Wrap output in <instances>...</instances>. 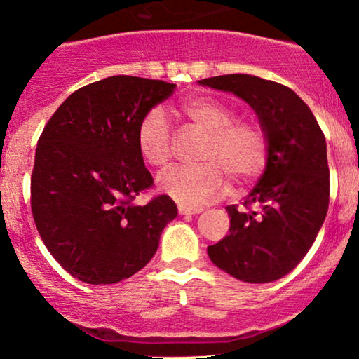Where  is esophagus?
<instances>
[{"label": "esophagus", "instance_id": "1", "mask_svg": "<svg viewBox=\"0 0 359 359\" xmlns=\"http://www.w3.org/2000/svg\"><path fill=\"white\" fill-rule=\"evenodd\" d=\"M178 212H180L181 215H194V214H201V212H203V209H201V208H188V205L180 204V205H178Z\"/></svg>", "mask_w": 359, "mask_h": 359}]
</instances>
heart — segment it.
Wrapping results in <instances>:
<instances>
[{
    "label": "heart",
    "instance_id": "heart-1",
    "mask_svg": "<svg viewBox=\"0 0 359 359\" xmlns=\"http://www.w3.org/2000/svg\"><path fill=\"white\" fill-rule=\"evenodd\" d=\"M180 114L204 132L196 151L199 163L175 166L158 176V186L176 203L201 205L224 193L227 178L235 184L252 183L266 168L269 139L259 122L237 119L227 102L196 96L180 106ZM137 145L151 166L163 168L175 155V132L161 107L147 111L137 127Z\"/></svg>",
    "mask_w": 359,
    "mask_h": 359
}]
</instances>
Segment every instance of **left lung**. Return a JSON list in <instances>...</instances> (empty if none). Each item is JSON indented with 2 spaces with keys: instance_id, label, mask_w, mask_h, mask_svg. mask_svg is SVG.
Returning a JSON list of instances; mask_svg holds the SVG:
<instances>
[{
  "instance_id": "8db88e82",
  "label": "left lung",
  "mask_w": 359,
  "mask_h": 359,
  "mask_svg": "<svg viewBox=\"0 0 359 359\" xmlns=\"http://www.w3.org/2000/svg\"><path fill=\"white\" fill-rule=\"evenodd\" d=\"M199 83L247 101L269 139L266 170L242 208H225L229 235L208 247L209 258L240 281H276L301 263L325 220L330 201L325 135L306 102L281 83L242 73Z\"/></svg>"
}]
</instances>
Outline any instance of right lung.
<instances>
[{
  "label": "right lung",
  "instance_id": "add662e5",
  "mask_svg": "<svg viewBox=\"0 0 359 359\" xmlns=\"http://www.w3.org/2000/svg\"><path fill=\"white\" fill-rule=\"evenodd\" d=\"M163 80L116 75L72 93L39 137L31 209L60 266L88 284H114L140 271L178 214L166 194L145 205L154 188L137 145L147 111L173 95Z\"/></svg>",
  "mask_w": 359,
  "mask_h": 359
}]
</instances>
